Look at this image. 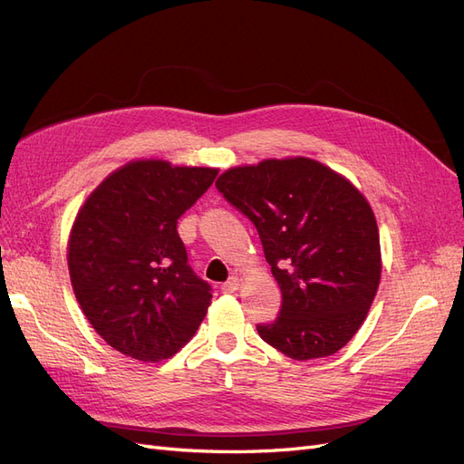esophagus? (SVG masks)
Listing matches in <instances>:
<instances>
[{
  "mask_svg": "<svg viewBox=\"0 0 464 464\" xmlns=\"http://www.w3.org/2000/svg\"><path fill=\"white\" fill-rule=\"evenodd\" d=\"M237 288H240V280H237L236 276L228 278V280H227V283H224V285L220 286V290H222L224 294H232V292H236Z\"/></svg>",
  "mask_w": 464,
  "mask_h": 464,
  "instance_id": "obj_1",
  "label": "esophagus"
}]
</instances>
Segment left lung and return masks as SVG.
I'll return each instance as SVG.
<instances>
[{"label": "left lung", "instance_id": "1", "mask_svg": "<svg viewBox=\"0 0 464 464\" xmlns=\"http://www.w3.org/2000/svg\"><path fill=\"white\" fill-rule=\"evenodd\" d=\"M230 205L256 224L283 292L261 339L292 360L325 358L360 329L382 278L373 210L350 181L314 159H269L217 179Z\"/></svg>", "mask_w": 464, "mask_h": 464}]
</instances>
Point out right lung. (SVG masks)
<instances>
[{"instance_id":"obj_1","label":"right lung","mask_w":464,"mask_h":464,"mask_svg":"<svg viewBox=\"0 0 464 464\" xmlns=\"http://www.w3.org/2000/svg\"><path fill=\"white\" fill-rule=\"evenodd\" d=\"M217 174L131 160L79 208L67 244L69 276L82 314L118 353L159 362L199 329L213 294L188 265L176 227Z\"/></svg>"}]
</instances>
